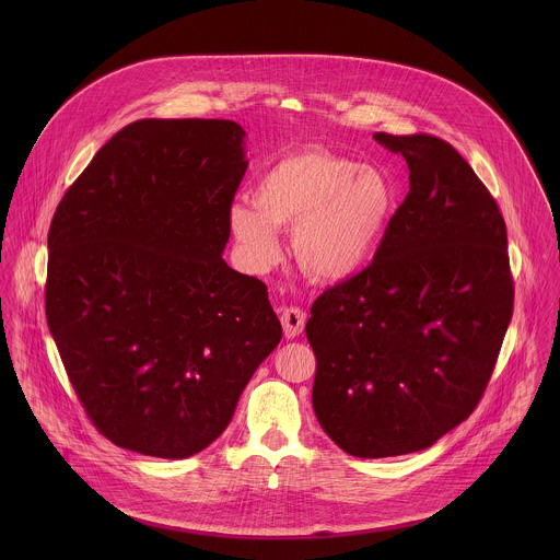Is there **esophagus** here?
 Returning <instances> with one entry per match:
<instances>
[{"mask_svg": "<svg viewBox=\"0 0 560 560\" xmlns=\"http://www.w3.org/2000/svg\"><path fill=\"white\" fill-rule=\"evenodd\" d=\"M308 315L302 311V308H282L280 313V320H282V327H284V336L287 338H295L304 331V325H306Z\"/></svg>", "mask_w": 560, "mask_h": 560, "instance_id": "1", "label": "esophagus"}]
</instances>
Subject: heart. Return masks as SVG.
<instances>
[{
  "instance_id": "heart-1",
  "label": "heart",
  "mask_w": 560,
  "mask_h": 560,
  "mask_svg": "<svg viewBox=\"0 0 560 560\" xmlns=\"http://www.w3.org/2000/svg\"><path fill=\"white\" fill-rule=\"evenodd\" d=\"M397 200V187L382 167L327 149H304L273 161L258 176L252 207L233 205L229 226L256 269L280 258L278 233L295 231L304 271L323 282H345L380 254Z\"/></svg>"
}]
</instances>
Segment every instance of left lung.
I'll list each match as a JSON object with an SVG mask.
<instances>
[{"mask_svg": "<svg viewBox=\"0 0 560 560\" xmlns=\"http://www.w3.org/2000/svg\"><path fill=\"white\" fill-rule=\"evenodd\" d=\"M409 167V194L375 260L323 291L306 336L313 407L349 455L429 448L487 388L513 315L502 213L448 142L375 133Z\"/></svg>", "mask_w": 560, "mask_h": 560, "instance_id": "left-lung-1", "label": "left lung"}]
</instances>
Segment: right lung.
<instances>
[{
  "label": "right lung",
  "instance_id": "1",
  "mask_svg": "<svg viewBox=\"0 0 560 560\" xmlns=\"http://www.w3.org/2000/svg\"><path fill=\"white\" fill-rule=\"evenodd\" d=\"M243 138L233 120L131 122L51 220L49 331L88 418L120 448H207L282 338L267 287L222 258Z\"/></svg>",
  "mask_w": 560,
  "mask_h": 560
}]
</instances>
